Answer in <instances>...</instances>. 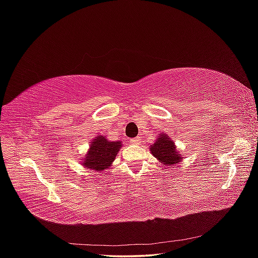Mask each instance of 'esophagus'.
Listing matches in <instances>:
<instances>
[{
    "mask_svg": "<svg viewBox=\"0 0 258 258\" xmlns=\"http://www.w3.org/2000/svg\"><path fill=\"white\" fill-rule=\"evenodd\" d=\"M129 142H130L131 144H134V145H139L140 143H141V139H140V138L138 137V138H135V139H131Z\"/></svg>",
    "mask_w": 258,
    "mask_h": 258,
    "instance_id": "esophagus-1",
    "label": "esophagus"
}]
</instances>
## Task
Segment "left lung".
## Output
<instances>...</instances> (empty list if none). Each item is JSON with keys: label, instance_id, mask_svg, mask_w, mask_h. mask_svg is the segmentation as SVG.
I'll list each match as a JSON object with an SVG mask.
<instances>
[{"label": "left lung", "instance_id": "1", "mask_svg": "<svg viewBox=\"0 0 258 258\" xmlns=\"http://www.w3.org/2000/svg\"><path fill=\"white\" fill-rule=\"evenodd\" d=\"M150 151L163 166H174L183 159V155L176 150L173 140L163 132L158 135L155 143L150 146Z\"/></svg>", "mask_w": 258, "mask_h": 258}]
</instances>
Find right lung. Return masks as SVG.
<instances>
[{"label":"right lung","mask_w":258,"mask_h":258,"mask_svg":"<svg viewBox=\"0 0 258 258\" xmlns=\"http://www.w3.org/2000/svg\"><path fill=\"white\" fill-rule=\"evenodd\" d=\"M121 146V141H108L104 136H98L91 141L82 165L93 171H104L112 166Z\"/></svg>","instance_id":"right-lung-1"}]
</instances>
